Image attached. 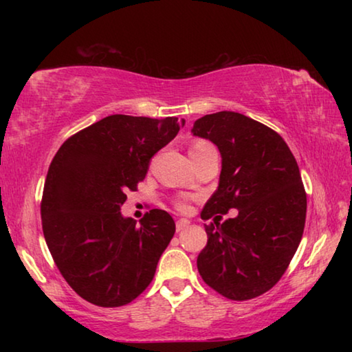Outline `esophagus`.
I'll use <instances>...</instances> for the list:
<instances>
[{
	"mask_svg": "<svg viewBox=\"0 0 352 352\" xmlns=\"http://www.w3.org/2000/svg\"><path fill=\"white\" fill-rule=\"evenodd\" d=\"M189 220L188 219H180V220H177V231L178 233H180V231H183L184 228H188L189 226Z\"/></svg>",
	"mask_w": 352,
	"mask_h": 352,
	"instance_id": "1",
	"label": "esophagus"
}]
</instances>
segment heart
I'll list each match as a JSON object with an SVG mask.
<instances>
[{
  "mask_svg": "<svg viewBox=\"0 0 352 352\" xmlns=\"http://www.w3.org/2000/svg\"><path fill=\"white\" fill-rule=\"evenodd\" d=\"M212 146L210 144L208 141H195L192 146L189 148V153H199V152H204L206 148H211Z\"/></svg>",
  "mask_w": 352,
  "mask_h": 352,
  "instance_id": "heart-1",
  "label": "heart"
}]
</instances>
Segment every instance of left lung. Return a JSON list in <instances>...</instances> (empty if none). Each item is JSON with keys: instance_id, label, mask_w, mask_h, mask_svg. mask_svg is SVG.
<instances>
[{"instance_id": "left-lung-1", "label": "left lung", "mask_w": 352, "mask_h": 352, "mask_svg": "<svg viewBox=\"0 0 352 352\" xmlns=\"http://www.w3.org/2000/svg\"><path fill=\"white\" fill-rule=\"evenodd\" d=\"M222 157L219 186L201 211L208 243L197 258L204 281L220 295L245 301L265 294L287 270L306 222V192L289 146L275 130L236 111L194 122ZM230 209L238 216L220 224Z\"/></svg>"}]
</instances>
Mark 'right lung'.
Masks as SVG:
<instances>
[{
	"mask_svg": "<svg viewBox=\"0 0 352 352\" xmlns=\"http://www.w3.org/2000/svg\"><path fill=\"white\" fill-rule=\"evenodd\" d=\"M183 126L178 118L111 115L71 136L52 158L41 199L45 241L65 281L91 305H129L152 283L174 219L151 210L136 225L121 206Z\"/></svg>",
	"mask_w": 352,
	"mask_h": 352,
	"instance_id": "add662e5",
	"label": "right lung"
}]
</instances>
